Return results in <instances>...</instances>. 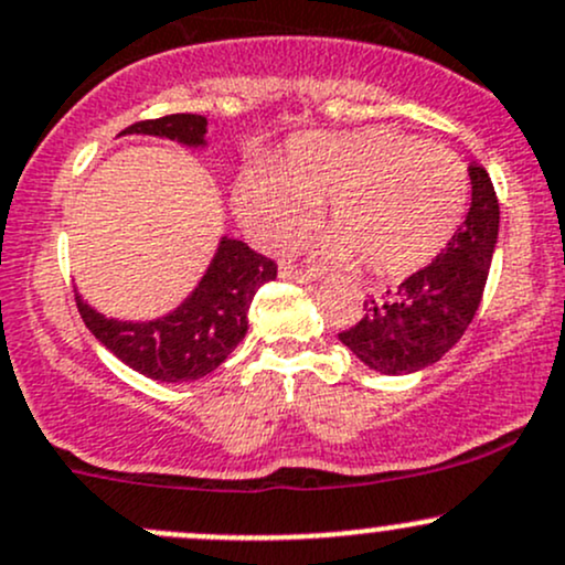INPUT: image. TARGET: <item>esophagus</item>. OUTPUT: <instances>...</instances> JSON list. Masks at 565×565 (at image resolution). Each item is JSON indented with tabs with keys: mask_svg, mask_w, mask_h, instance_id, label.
<instances>
[{
	"mask_svg": "<svg viewBox=\"0 0 565 565\" xmlns=\"http://www.w3.org/2000/svg\"><path fill=\"white\" fill-rule=\"evenodd\" d=\"M278 276L289 278V281H298V284H311V281H317V273L302 270V267L289 265V263H284L281 267H278Z\"/></svg>",
	"mask_w": 565,
	"mask_h": 565,
	"instance_id": "34e87169",
	"label": "esophagus"
}]
</instances>
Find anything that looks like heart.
I'll list each match as a JSON object with an SVG mask.
<instances>
[{
    "label": "heart",
    "mask_w": 565,
    "mask_h": 565,
    "mask_svg": "<svg viewBox=\"0 0 565 565\" xmlns=\"http://www.w3.org/2000/svg\"><path fill=\"white\" fill-rule=\"evenodd\" d=\"M471 181L460 157L387 127L311 132L289 142L276 173L237 181L243 222L267 246L295 241L328 200L324 259L401 278L444 252L466 216Z\"/></svg>",
    "instance_id": "1"
}]
</instances>
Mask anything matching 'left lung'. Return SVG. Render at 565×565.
Instances as JSON below:
<instances>
[{"instance_id": "1", "label": "left lung", "mask_w": 565, "mask_h": 565, "mask_svg": "<svg viewBox=\"0 0 565 565\" xmlns=\"http://www.w3.org/2000/svg\"><path fill=\"white\" fill-rule=\"evenodd\" d=\"M471 207L452 241L395 292L365 300V317L338 332L343 347L371 371L403 376L423 371L455 347L477 313L498 243L495 189L482 164L471 162Z\"/></svg>"}]
</instances>
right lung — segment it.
I'll return each mask as SVG.
<instances>
[{"label": "right lung", "mask_w": 565, "mask_h": 565, "mask_svg": "<svg viewBox=\"0 0 565 565\" xmlns=\"http://www.w3.org/2000/svg\"><path fill=\"white\" fill-rule=\"evenodd\" d=\"M207 118L198 113L138 121L121 135H153L203 148ZM276 278V263L224 235L205 276L175 311L151 322H121L94 311L75 295L81 319L124 365L157 382H194L216 371L246 338L248 306L263 284Z\"/></svg>", "instance_id": "obj_1"}]
</instances>
